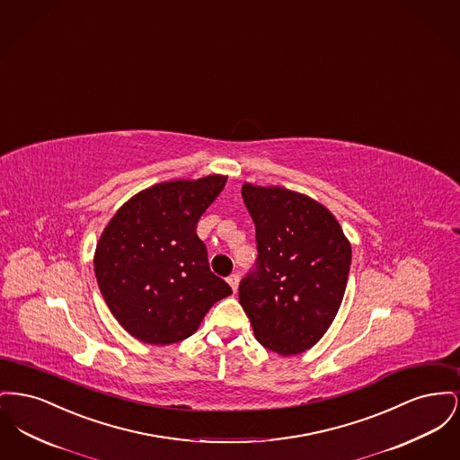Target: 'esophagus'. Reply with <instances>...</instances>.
<instances>
[{
    "label": "esophagus",
    "mask_w": 460,
    "mask_h": 460,
    "mask_svg": "<svg viewBox=\"0 0 460 460\" xmlns=\"http://www.w3.org/2000/svg\"><path fill=\"white\" fill-rule=\"evenodd\" d=\"M239 280H241V279H239V275H237V273H232V275L226 279V282L230 284V288H232L234 292H237V288H239Z\"/></svg>",
    "instance_id": "obj_1"
}]
</instances>
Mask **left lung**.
Segmentation results:
<instances>
[{"label":"left lung","mask_w":460,"mask_h":460,"mask_svg":"<svg viewBox=\"0 0 460 460\" xmlns=\"http://www.w3.org/2000/svg\"><path fill=\"white\" fill-rule=\"evenodd\" d=\"M242 199L258 247L256 266L239 286L242 308L266 349L303 353L338 314L351 245L334 215L308 195L243 183Z\"/></svg>","instance_id":"obj_1"}]
</instances>
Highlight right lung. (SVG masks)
Returning a JSON list of instances; mask_svg holds the SVG:
<instances>
[{"label": "right lung", "mask_w": 460, "mask_h": 460, "mask_svg": "<svg viewBox=\"0 0 460 460\" xmlns=\"http://www.w3.org/2000/svg\"><path fill=\"white\" fill-rule=\"evenodd\" d=\"M225 183L221 174L157 183L133 195L105 226L93 261L98 288L133 338L161 346L183 341L232 294L209 270L195 232Z\"/></svg>", "instance_id": "add662e5"}]
</instances>
